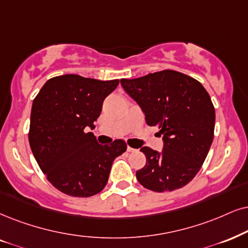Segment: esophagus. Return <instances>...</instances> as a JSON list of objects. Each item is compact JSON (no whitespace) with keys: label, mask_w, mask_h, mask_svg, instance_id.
<instances>
[{"label":"esophagus","mask_w":248,"mask_h":248,"mask_svg":"<svg viewBox=\"0 0 248 248\" xmlns=\"http://www.w3.org/2000/svg\"><path fill=\"white\" fill-rule=\"evenodd\" d=\"M127 151L128 152H135V151H136V150L133 149V147H130V146H127Z\"/></svg>","instance_id":"34e87169"}]
</instances>
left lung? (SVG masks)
<instances>
[{"label": "left lung", "mask_w": 248, "mask_h": 248, "mask_svg": "<svg viewBox=\"0 0 248 248\" xmlns=\"http://www.w3.org/2000/svg\"><path fill=\"white\" fill-rule=\"evenodd\" d=\"M120 82L164 140L161 152L140 149L146 164L136 171L137 181L155 192L186 186L202 168L214 139L215 108L208 93L199 81L171 70Z\"/></svg>", "instance_id": "obj_1"}]
</instances>
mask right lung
<instances>
[{
    "label": "right lung",
    "instance_id": "add662e5",
    "mask_svg": "<svg viewBox=\"0 0 248 248\" xmlns=\"http://www.w3.org/2000/svg\"><path fill=\"white\" fill-rule=\"evenodd\" d=\"M119 80L101 81L59 75L41 88L33 101L28 140L41 170L56 189L72 197H92L108 183L124 140L102 145L93 133L103 102Z\"/></svg>",
    "mask_w": 248,
    "mask_h": 248
}]
</instances>
